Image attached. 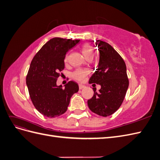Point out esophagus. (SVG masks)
<instances>
[{
	"mask_svg": "<svg viewBox=\"0 0 160 160\" xmlns=\"http://www.w3.org/2000/svg\"><path fill=\"white\" fill-rule=\"evenodd\" d=\"M85 88V85H82V84H79V89H84Z\"/></svg>",
	"mask_w": 160,
	"mask_h": 160,
	"instance_id": "esophagus-1",
	"label": "esophagus"
}]
</instances>
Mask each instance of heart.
Listing matches in <instances>:
<instances>
[{"mask_svg": "<svg viewBox=\"0 0 160 160\" xmlns=\"http://www.w3.org/2000/svg\"><path fill=\"white\" fill-rule=\"evenodd\" d=\"M81 51L86 59H89V58H93V48L89 43H85V44L82 45L81 47ZM67 59H68V57L66 56L65 61H67ZM88 71L86 70L77 69L72 74V77L77 81H83L85 77L88 75Z\"/></svg>", "mask_w": 160, "mask_h": 160, "instance_id": "obj_1", "label": "heart"}]
</instances>
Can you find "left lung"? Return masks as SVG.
<instances>
[{
    "instance_id": "obj_1",
    "label": "left lung",
    "mask_w": 160,
    "mask_h": 160,
    "mask_svg": "<svg viewBox=\"0 0 160 160\" xmlns=\"http://www.w3.org/2000/svg\"><path fill=\"white\" fill-rule=\"evenodd\" d=\"M99 51L98 69L89 79V83L101 85L99 92L88 101L89 108L103 117L112 115L122 105L129 86L126 65L122 57L108 42L96 41Z\"/></svg>"
}]
</instances>
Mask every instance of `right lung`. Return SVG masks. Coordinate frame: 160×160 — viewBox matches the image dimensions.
Wrapping results in <instances>:
<instances>
[{
  "label": "right lung",
  "mask_w": 160,
  "mask_h": 160,
  "mask_svg": "<svg viewBox=\"0 0 160 160\" xmlns=\"http://www.w3.org/2000/svg\"><path fill=\"white\" fill-rule=\"evenodd\" d=\"M79 40L52 38L33 57L26 78L32 102L38 111L47 118H55L66 112L72 95L79 85L69 81L62 88L57 85L60 72L65 68L67 52Z\"/></svg>",
  "instance_id": "obj_1"
}]
</instances>
